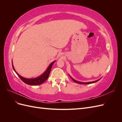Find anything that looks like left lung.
Here are the masks:
<instances>
[{
    "label": "left lung",
    "instance_id": "8db88e82",
    "mask_svg": "<svg viewBox=\"0 0 122 122\" xmlns=\"http://www.w3.org/2000/svg\"><path fill=\"white\" fill-rule=\"evenodd\" d=\"M69 76L71 77V79L74 81L75 82H76V83H79V84H91V83H95V82H97L98 81H99L100 79H98V80H96V81H91V82H80V81H77V80H75V79H74L72 77H71V76H70V75H69Z\"/></svg>",
    "mask_w": 122,
    "mask_h": 122
}]
</instances>
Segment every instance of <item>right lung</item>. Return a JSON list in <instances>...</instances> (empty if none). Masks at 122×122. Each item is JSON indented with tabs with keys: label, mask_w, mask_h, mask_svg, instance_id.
<instances>
[{
	"label": "right lung",
	"mask_w": 122,
	"mask_h": 122,
	"mask_svg": "<svg viewBox=\"0 0 122 122\" xmlns=\"http://www.w3.org/2000/svg\"><path fill=\"white\" fill-rule=\"evenodd\" d=\"M55 61H54L51 62V63L49 65L47 69L46 70V71L44 72L42 74H41L39 77H36V78H25V77L20 76L19 74L16 71V70H15L14 66L13 65V61H12V67H13V70H14V71L16 72L17 75L20 77V78L22 80L24 83L28 85L37 86V85H40L42 84L43 83H44L48 79V78L50 72L51 70V68H52V66L55 62Z\"/></svg>",
	"instance_id": "add662e5"
}]
</instances>
